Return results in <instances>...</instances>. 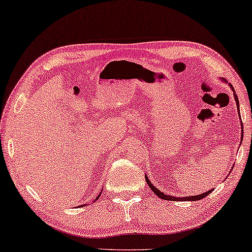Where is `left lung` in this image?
Segmentation results:
<instances>
[{
    "instance_id": "left-lung-1",
    "label": "left lung",
    "mask_w": 252,
    "mask_h": 252,
    "mask_svg": "<svg viewBox=\"0 0 252 252\" xmlns=\"http://www.w3.org/2000/svg\"><path fill=\"white\" fill-rule=\"evenodd\" d=\"M230 88L233 89V92H234V88L232 87V86H230ZM234 98H235V102H236V106H237V109H240V105H239V98H237V95L235 94V92H234ZM239 115H240V110H239ZM241 127H242V133H243V125H242V122H241ZM242 139H243V135H242ZM146 181H147V184H148V186H149L150 187V189L151 190H153L155 194H156L158 197H160V198H163V199H165V201H198V199H202V198H204L205 196H208L210 192L212 191V189L211 190H209V191H206V192H203V194H199V195H195V196H186V197H174V196H171V195H167V194H164V192H161L159 189H157L156 187H155V186L151 184V182L149 181V179L147 178V175H146Z\"/></svg>"
}]
</instances>
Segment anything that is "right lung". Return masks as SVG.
<instances>
[{
	"label": "right lung",
	"mask_w": 252,
	"mask_h": 252,
	"mask_svg": "<svg viewBox=\"0 0 252 252\" xmlns=\"http://www.w3.org/2000/svg\"><path fill=\"white\" fill-rule=\"evenodd\" d=\"M98 197H99V195H98V196H97V197H96V199H97V198H98ZM96 199H95V201H96ZM84 205H85V204H84ZM84 205H82V206H84Z\"/></svg>",
	"instance_id": "right-lung-1"
}]
</instances>
